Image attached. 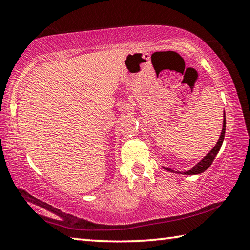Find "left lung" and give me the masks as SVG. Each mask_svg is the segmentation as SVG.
Returning <instances> with one entry per match:
<instances>
[{"mask_svg":"<svg viewBox=\"0 0 250 250\" xmlns=\"http://www.w3.org/2000/svg\"><path fill=\"white\" fill-rule=\"evenodd\" d=\"M225 130H226V117H225V112H224V120H223V129H222V133H221V137H219L218 141L215 146L213 147L209 151V153H207L204 158H203L200 162H198L196 166H194L191 170L188 171H185V172H180V171H174V170H171V168L168 167H164L167 171L168 172H173V173H179V174H184V175H197V174H201V173L205 172L207 168H208L211 163H213L214 159L216 158L217 153L221 150V146L223 145V141H224V138H225Z\"/></svg>","mask_w":250,"mask_h":250,"instance_id":"8db88e82","label":"left lung"}]
</instances>
